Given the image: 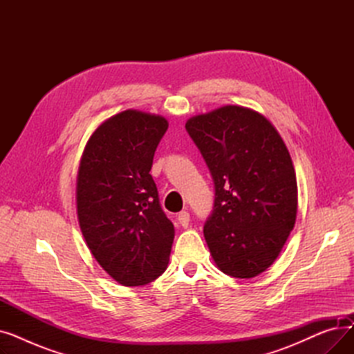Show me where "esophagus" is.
I'll return each mask as SVG.
<instances>
[{"label":"esophagus","instance_id":"obj_1","mask_svg":"<svg viewBox=\"0 0 354 354\" xmlns=\"http://www.w3.org/2000/svg\"><path fill=\"white\" fill-rule=\"evenodd\" d=\"M189 221H191V216L188 211H182L178 214V222L183 228H187L189 225Z\"/></svg>","mask_w":354,"mask_h":354}]
</instances>
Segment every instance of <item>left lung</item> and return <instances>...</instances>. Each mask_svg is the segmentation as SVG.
I'll return each instance as SVG.
<instances>
[{
	"label": "left lung",
	"mask_w": 354,
	"mask_h": 354,
	"mask_svg": "<svg viewBox=\"0 0 354 354\" xmlns=\"http://www.w3.org/2000/svg\"><path fill=\"white\" fill-rule=\"evenodd\" d=\"M211 172L215 199L203 235L218 268L235 278L266 271L295 224L292 160L275 127L225 106L185 124Z\"/></svg>",
	"instance_id": "1"
}]
</instances>
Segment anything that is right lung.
<instances>
[{
	"label": "right lung",
	"instance_id": "1",
	"mask_svg": "<svg viewBox=\"0 0 354 354\" xmlns=\"http://www.w3.org/2000/svg\"><path fill=\"white\" fill-rule=\"evenodd\" d=\"M166 119L126 110L91 135L77 175V215L93 257L127 287L166 270L175 228L149 174Z\"/></svg>",
	"mask_w": 354,
	"mask_h": 354
}]
</instances>
